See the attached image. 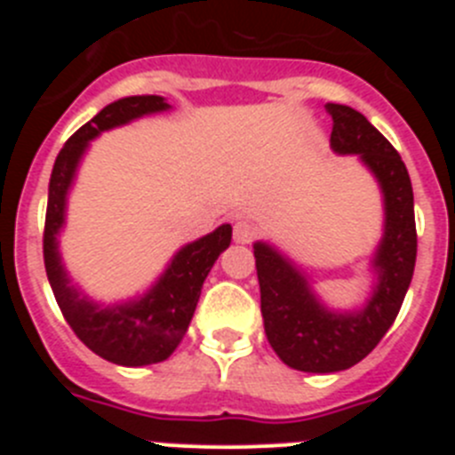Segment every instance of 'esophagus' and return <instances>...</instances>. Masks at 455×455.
<instances>
[{
  "label": "esophagus",
  "mask_w": 455,
  "mask_h": 455,
  "mask_svg": "<svg viewBox=\"0 0 455 455\" xmlns=\"http://www.w3.org/2000/svg\"><path fill=\"white\" fill-rule=\"evenodd\" d=\"M255 239V228L248 220H235V241L236 243H251Z\"/></svg>",
  "instance_id": "1"
}]
</instances>
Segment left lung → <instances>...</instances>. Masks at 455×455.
<instances>
[{
  "label": "left lung",
  "mask_w": 455,
  "mask_h": 455,
  "mask_svg": "<svg viewBox=\"0 0 455 455\" xmlns=\"http://www.w3.org/2000/svg\"><path fill=\"white\" fill-rule=\"evenodd\" d=\"M325 111L332 118V150L363 156L383 188L387 216L373 262L380 283L360 315H332L321 307L305 277L287 259L264 243H255L268 344L287 367L309 373L348 369L378 347L399 315L417 262L415 198L401 155L355 108L325 104Z\"/></svg>",
  "instance_id": "8db88e82"
}]
</instances>
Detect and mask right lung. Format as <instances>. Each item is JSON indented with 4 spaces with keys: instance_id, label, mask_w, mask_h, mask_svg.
I'll use <instances>...</instances> for the list:
<instances>
[{
    "instance_id": "right-lung-1",
    "label": "right lung",
    "mask_w": 455,
    "mask_h": 455,
    "mask_svg": "<svg viewBox=\"0 0 455 455\" xmlns=\"http://www.w3.org/2000/svg\"><path fill=\"white\" fill-rule=\"evenodd\" d=\"M168 104L159 95H134L108 104L92 120L82 124L66 146L61 148L54 162L47 196L45 232H43V259H45L47 280L52 284L54 299L63 312V319L72 332L100 357L123 367H143L162 363L171 355L196 312L204 277L214 267L220 252L230 246L232 228L220 225L219 230L203 239L193 241L178 252L168 271L156 283V287L139 303L118 305L114 309H100L88 303L68 284L61 259L56 252V232L63 223L66 193L72 182L79 156L86 150L88 140L100 132L111 130L139 116L164 111Z\"/></svg>"
}]
</instances>
